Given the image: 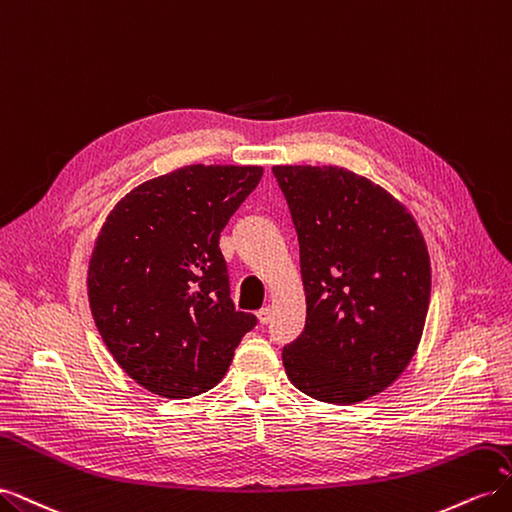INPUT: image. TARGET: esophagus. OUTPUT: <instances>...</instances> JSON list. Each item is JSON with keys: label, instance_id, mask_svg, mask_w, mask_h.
<instances>
[{"label": "esophagus", "instance_id": "1", "mask_svg": "<svg viewBox=\"0 0 512 512\" xmlns=\"http://www.w3.org/2000/svg\"><path fill=\"white\" fill-rule=\"evenodd\" d=\"M271 314H273V309H271L269 305H265V307H262L260 312H258V322H260V324H269Z\"/></svg>", "mask_w": 512, "mask_h": 512}]
</instances>
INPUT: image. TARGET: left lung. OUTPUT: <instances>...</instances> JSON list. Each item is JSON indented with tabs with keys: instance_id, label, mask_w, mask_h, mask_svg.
I'll return each instance as SVG.
<instances>
[{
	"instance_id": "obj_1",
	"label": "left lung",
	"mask_w": 512,
	"mask_h": 512,
	"mask_svg": "<svg viewBox=\"0 0 512 512\" xmlns=\"http://www.w3.org/2000/svg\"><path fill=\"white\" fill-rule=\"evenodd\" d=\"M299 237L303 333L290 382L346 406L391 386L421 342L431 292L425 239L380 185L339 166H273Z\"/></svg>"
}]
</instances>
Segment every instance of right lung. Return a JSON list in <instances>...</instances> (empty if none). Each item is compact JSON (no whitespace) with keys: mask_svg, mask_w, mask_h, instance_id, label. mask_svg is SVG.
I'll list each match as a JSON object with an SVG mask.
<instances>
[{"mask_svg":"<svg viewBox=\"0 0 512 512\" xmlns=\"http://www.w3.org/2000/svg\"><path fill=\"white\" fill-rule=\"evenodd\" d=\"M260 177V166H183L108 213L89 260V307L108 352L143 389L207 393L256 327L230 299L220 232Z\"/></svg>","mask_w":512,"mask_h":512,"instance_id":"1","label":"right lung"}]
</instances>
